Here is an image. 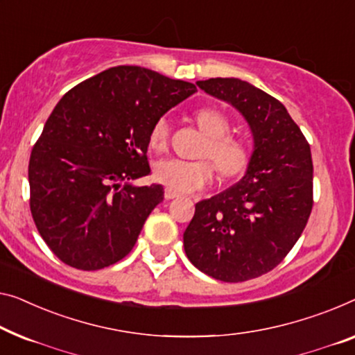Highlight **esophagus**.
Returning a JSON list of instances; mask_svg holds the SVG:
<instances>
[{"instance_id": "34e87169", "label": "esophagus", "mask_w": 355, "mask_h": 355, "mask_svg": "<svg viewBox=\"0 0 355 355\" xmlns=\"http://www.w3.org/2000/svg\"><path fill=\"white\" fill-rule=\"evenodd\" d=\"M177 196H178V194H177L175 191H172V189H168V188L164 189V198H166L167 200H171V199H175Z\"/></svg>"}]
</instances>
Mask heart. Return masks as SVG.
<instances>
[{
  "instance_id": "b5f03b06",
  "label": "heart",
  "mask_w": 355,
  "mask_h": 355,
  "mask_svg": "<svg viewBox=\"0 0 355 355\" xmlns=\"http://www.w3.org/2000/svg\"><path fill=\"white\" fill-rule=\"evenodd\" d=\"M196 125L205 141L199 150V157L214 162L221 177L231 178L245 171L250 159V150L239 137L231 135V121L223 111L200 108L193 114ZM171 137V121L161 116L151 125L150 146L156 151L166 150ZM155 178L175 193H193L207 187L214 178V167L209 161H182L167 157L155 166Z\"/></svg>"
}]
</instances>
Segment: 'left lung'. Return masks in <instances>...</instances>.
I'll list each match as a JSON object with an SVG mask.
<instances>
[{
  "label": "left lung",
  "instance_id": "8db88e82",
  "mask_svg": "<svg viewBox=\"0 0 355 355\" xmlns=\"http://www.w3.org/2000/svg\"><path fill=\"white\" fill-rule=\"evenodd\" d=\"M198 86L231 103L253 135L245 175L196 204L183 234L187 257L223 282L263 276L287 257L313 210V157L308 140L277 98L237 78Z\"/></svg>",
  "mask_w": 355,
  "mask_h": 355
}]
</instances>
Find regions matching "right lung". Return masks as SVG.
<instances>
[{
	"label": "right lung",
	"mask_w": 355,
	"mask_h": 355,
	"mask_svg": "<svg viewBox=\"0 0 355 355\" xmlns=\"http://www.w3.org/2000/svg\"><path fill=\"white\" fill-rule=\"evenodd\" d=\"M196 91L191 83L119 65L63 95L28 164L31 216L57 258L95 271L134 248L164 188L129 182L151 172L155 121Z\"/></svg>",
	"instance_id": "obj_1"
}]
</instances>
